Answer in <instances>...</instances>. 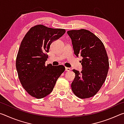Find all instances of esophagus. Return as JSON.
Listing matches in <instances>:
<instances>
[{"instance_id":"obj_1","label":"esophagus","mask_w":124,"mask_h":124,"mask_svg":"<svg viewBox=\"0 0 124 124\" xmlns=\"http://www.w3.org/2000/svg\"><path fill=\"white\" fill-rule=\"evenodd\" d=\"M66 71H67V72H69V71H70L71 70V69L70 68H68V67H66Z\"/></svg>"}]
</instances>
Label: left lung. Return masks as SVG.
I'll return each instance as SVG.
<instances>
[{
    "label": "left lung",
    "instance_id": "8db88e82",
    "mask_svg": "<svg viewBox=\"0 0 124 124\" xmlns=\"http://www.w3.org/2000/svg\"><path fill=\"white\" fill-rule=\"evenodd\" d=\"M74 52L78 57L82 70H73L75 74L72 90L77 97L87 98L95 96L106 80L109 70L106 50L101 40L90 31L81 29L68 31Z\"/></svg>",
    "mask_w": 124,
    "mask_h": 124
}]
</instances>
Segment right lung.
<instances>
[{"label": "right lung", "instance_id": "right-lung-1", "mask_svg": "<svg viewBox=\"0 0 124 124\" xmlns=\"http://www.w3.org/2000/svg\"><path fill=\"white\" fill-rule=\"evenodd\" d=\"M65 32L64 29L39 24L31 28L23 39L16 58V70L22 86L32 97L40 99L49 95L64 72L62 65L46 66L45 63L51 43Z\"/></svg>", "mask_w": 124, "mask_h": 124}]
</instances>
